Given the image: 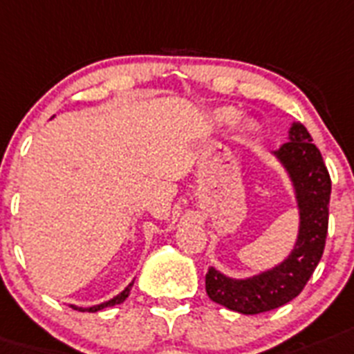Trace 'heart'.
Instances as JSON below:
<instances>
[{
	"label": "heart",
	"instance_id": "obj_1",
	"mask_svg": "<svg viewBox=\"0 0 354 354\" xmlns=\"http://www.w3.org/2000/svg\"><path fill=\"white\" fill-rule=\"evenodd\" d=\"M216 118H218V122H221V124H228V122H232L234 118H236V111H234L232 108H221L216 111Z\"/></svg>",
	"mask_w": 354,
	"mask_h": 354
}]
</instances>
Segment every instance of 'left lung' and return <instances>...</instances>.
<instances>
[{
  "label": "left lung",
  "instance_id": "1",
  "mask_svg": "<svg viewBox=\"0 0 354 354\" xmlns=\"http://www.w3.org/2000/svg\"><path fill=\"white\" fill-rule=\"evenodd\" d=\"M272 154L292 182L299 210V232L292 252L252 277H228L216 266H209L205 275L210 299L243 315L264 313L293 301L317 268L328 236L331 178L308 129L293 122L288 142Z\"/></svg>",
  "mask_w": 354,
  "mask_h": 354
}]
</instances>
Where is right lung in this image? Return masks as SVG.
Masks as SVG:
<instances>
[{"label":"right lung","mask_w":354,"mask_h":354,"mask_svg":"<svg viewBox=\"0 0 354 354\" xmlns=\"http://www.w3.org/2000/svg\"><path fill=\"white\" fill-rule=\"evenodd\" d=\"M133 283H135V281H131V283L127 284V286L124 288V290H122V292L118 293V295H115V297H113V299H109V301H106V302H100V304L90 306V308H81V306H73V304H70V306H71V308H73V310L88 311V313H95V311H100V310H104V308H111V306L122 304V302L126 301L127 297H129V292H131Z\"/></svg>","instance_id":"add662e5"}]
</instances>
